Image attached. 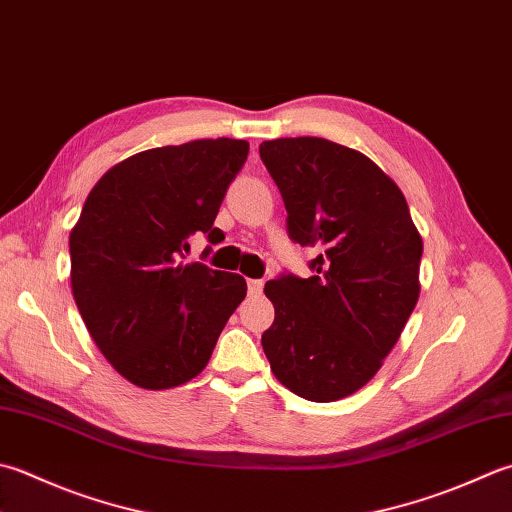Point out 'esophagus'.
<instances>
[{
	"label": "esophagus",
	"mask_w": 512,
	"mask_h": 512,
	"mask_svg": "<svg viewBox=\"0 0 512 512\" xmlns=\"http://www.w3.org/2000/svg\"><path fill=\"white\" fill-rule=\"evenodd\" d=\"M262 288H264L262 279H248V293L250 295H259V293H262Z\"/></svg>",
	"instance_id": "1"
}]
</instances>
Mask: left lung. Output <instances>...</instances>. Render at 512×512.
<instances>
[{"label":"left lung","instance_id":"1","mask_svg":"<svg viewBox=\"0 0 512 512\" xmlns=\"http://www.w3.org/2000/svg\"><path fill=\"white\" fill-rule=\"evenodd\" d=\"M259 157L282 193L288 237L319 250L310 277L266 282L275 322L264 353L295 395L337 402L375 377L402 335L419 297L422 237L402 190L353 148L282 137Z\"/></svg>","mask_w":512,"mask_h":512}]
</instances>
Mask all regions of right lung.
<instances>
[{
    "instance_id": "obj_1",
    "label": "right lung",
    "mask_w": 512,
    "mask_h": 512,
    "mask_svg": "<svg viewBox=\"0 0 512 512\" xmlns=\"http://www.w3.org/2000/svg\"><path fill=\"white\" fill-rule=\"evenodd\" d=\"M246 157L248 142L228 137L144 150L86 197L70 284L90 337L130 384L164 390L197 377L246 297L242 275L184 264L195 233L219 242L215 217Z\"/></svg>"
}]
</instances>
